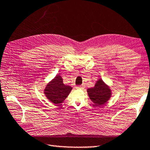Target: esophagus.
Here are the masks:
<instances>
[{"label":"esophagus","instance_id":"34e87169","mask_svg":"<svg viewBox=\"0 0 150 150\" xmlns=\"http://www.w3.org/2000/svg\"><path fill=\"white\" fill-rule=\"evenodd\" d=\"M84 88V86L83 84H82V85H79V86H76V88L77 89H83Z\"/></svg>","mask_w":150,"mask_h":150}]
</instances>
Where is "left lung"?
Listing matches in <instances>:
<instances>
[{
    "label": "left lung",
    "mask_w": 150,
    "mask_h": 150,
    "mask_svg": "<svg viewBox=\"0 0 150 150\" xmlns=\"http://www.w3.org/2000/svg\"><path fill=\"white\" fill-rule=\"evenodd\" d=\"M87 92L90 99L96 105L104 104L110 100L111 95L110 87L106 85L101 79L96 81L93 88L87 90Z\"/></svg>",
    "instance_id": "1"
}]
</instances>
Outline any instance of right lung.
Wrapping results in <instances>:
<instances>
[{
	"mask_svg": "<svg viewBox=\"0 0 150 150\" xmlns=\"http://www.w3.org/2000/svg\"><path fill=\"white\" fill-rule=\"evenodd\" d=\"M72 90V87L65 85L61 76L56 75L49 83L45 89L47 98L55 104L63 102Z\"/></svg>",
	"mask_w": 150,
	"mask_h": 150,
	"instance_id": "1",
	"label": "right lung"
}]
</instances>
